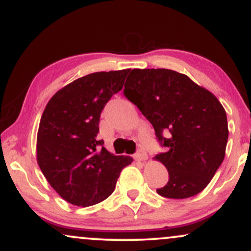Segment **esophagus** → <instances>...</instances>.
<instances>
[{
    "instance_id": "1",
    "label": "esophagus",
    "mask_w": 251,
    "mask_h": 251,
    "mask_svg": "<svg viewBox=\"0 0 251 251\" xmlns=\"http://www.w3.org/2000/svg\"><path fill=\"white\" fill-rule=\"evenodd\" d=\"M146 158H148V154H146V152L144 151V150H139V151L134 154V159L137 160V162H143Z\"/></svg>"
}]
</instances>
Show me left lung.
Wrapping results in <instances>:
<instances>
[{"mask_svg":"<svg viewBox=\"0 0 251 251\" xmlns=\"http://www.w3.org/2000/svg\"><path fill=\"white\" fill-rule=\"evenodd\" d=\"M124 96L153 126L165 151L155 159L165 165L169 181L160 196L184 200L200 194L226 155L227 120L214 94L178 72L132 70Z\"/></svg>","mask_w":251,"mask_h":251,"instance_id":"obj_1","label":"left lung"}]
</instances>
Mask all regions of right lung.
I'll return each instance as SVG.
<instances>
[{
	"instance_id": "obj_1",
	"label": "right lung",
	"mask_w": 251,
	"mask_h": 251,
	"mask_svg": "<svg viewBox=\"0 0 251 251\" xmlns=\"http://www.w3.org/2000/svg\"><path fill=\"white\" fill-rule=\"evenodd\" d=\"M129 70L97 72L54 94L37 132V163L51 188L68 203H100L116 188L120 171L133 162L113 155L98 138L100 114L122 91Z\"/></svg>"
}]
</instances>
